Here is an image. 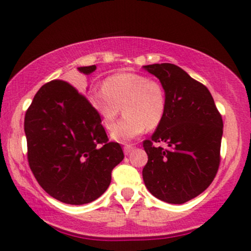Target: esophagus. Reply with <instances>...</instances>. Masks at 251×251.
I'll return each mask as SVG.
<instances>
[{
    "mask_svg": "<svg viewBox=\"0 0 251 251\" xmlns=\"http://www.w3.org/2000/svg\"><path fill=\"white\" fill-rule=\"evenodd\" d=\"M133 149H134L133 145H129V144H126V145L124 146V152H125V154H128L129 152H131Z\"/></svg>",
    "mask_w": 251,
    "mask_h": 251,
    "instance_id": "obj_1",
    "label": "esophagus"
}]
</instances>
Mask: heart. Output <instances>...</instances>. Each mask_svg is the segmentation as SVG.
<instances>
[{"label": "heart", "mask_w": 251, "mask_h": 251, "mask_svg": "<svg viewBox=\"0 0 251 251\" xmlns=\"http://www.w3.org/2000/svg\"><path fill=\"white\" fill-rule=\"evenodd\" d=\"M92 107L107 129L113 127L120 108L124 118L114 126L112 138L127 142L162 123L166 113V92L160 82L135 73L107 77L102 89L91 96Z\"/></svg>", "instance_id": "b5f03b06"}]
</instances>
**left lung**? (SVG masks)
I'll list each match as a JSON object with an SVG mask.
<instances>
[{
  "instance_id": "left-lung-1",
  "label": "left lung",
  "mask_w": 251,
  "mask_h": 251,
  "mask_svg": "<svg viewBox=\"0 0 251 251\" xmlns=\"http://www.w3.org/2000/svg\"><path fill=\"white\" fill-rule=\"evenodd\" d=\"M145 68L160 80L168 105L151 139L143 142L149 157L144 183L158 200L183 204L208 189L217 175L223 120L209 89L180 67L154 63Z\"/></svg>"
}]
</instances>
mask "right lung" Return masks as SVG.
<instances>
[{
  "label": "right lung",
  "mask_w": 251,
  "mask_h": 251,
  "mask_svg": "<svg viewBox=\"0 0 251 251\" xmlns=\"http://www.w3.org/2000/svg\"><path fill=\"white\" fill-rule=\"evenodd\" d=\"M97 66L80 67L83 74ZM27 158L41 188L72 205L91 203L108 188L112 170L124 159L120 144L108 142L92 103L63 80L37 91L25 112Z\"/></svg>",
  "instance_id": "1"
}]
</instances>
